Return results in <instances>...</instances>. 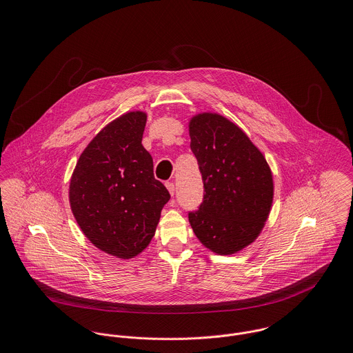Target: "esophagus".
I'll return each mask as SVG.
<instances>
[{"instance_id":"34e87169","label":"esophagus","mask_w":353,"mask_h":353,"mask_svg":"<svg viewBox=\"0 0 353 353\" xmlns=\"http://www.w3.org/2000/svg\"><path fill=\"white\" fill-rule=\"evenodd\" d=\"M165 188L168 189L170 194H171V196H174V193H175V185H174L172 182H167V183H165Z\"/></svg>"}]
</instances>
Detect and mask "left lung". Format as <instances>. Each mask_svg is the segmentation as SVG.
<instances>
[{"label":"left lung","instance_id":"left-lung-1","mask_svg":"<svg viewBox=\"0 0 353 353\" xmlns=\"http://www.w3.org/2000/svg\"><path fill=\"white\" fill-rule=\"evenodd\" d=\"M190 148L203 182L199 210L189 221L202 245L227 255L245 249L262 231L273 202V176L246 133L223 115L190 119Z\"/></svg>","mask_w":353,"mask_h":353}]
</instances>
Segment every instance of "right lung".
Wrapping results in <instances>:
<instances>
[{
	"label": "right lung",
	"instance_id": "1",
	"mask_svg": "<svg viewBox=\"0 0 353 353\" xmlns=\"http://www.w3.org/2000/svg\"><path fill=\"white\" fill-rule=\"evenodd\" d=\"M147 114L132 111L110 122L80 154L69 186L73 216L101 252L132 258L151 242L165 186L153 176L141 141Z\"/></svg>",
	"mask_w": 353,
	"mask_h": 353
}]
</instances>
